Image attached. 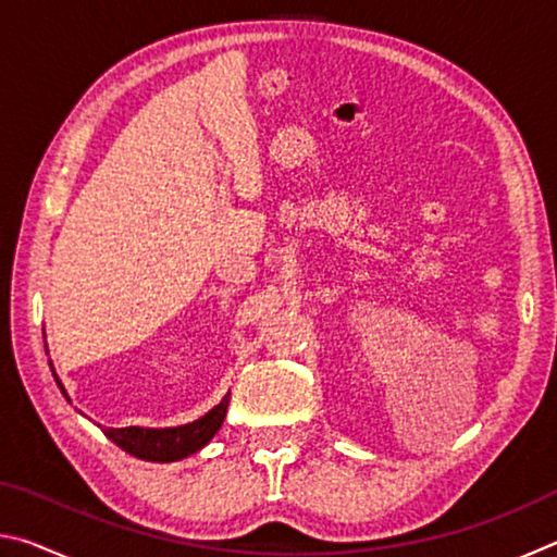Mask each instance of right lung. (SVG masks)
Instances as JSON below:
<instances>
[{"mask_svg":"<svg viewBox=\"0 0 557 557\" xmlns=\"http://www.w3.org/2000/svg\"><path fill=\"white\" fill-rule=\"evenodd\" d=\"M53 371V369H51ZM53 379L59 383L61 393L65 395L63 383L59 381V375L53 371ZM69 398V395H65ZM228 398H225L215 405L213 410H209L203 418L188 422V425H178V428H102V432L115 442L117 447H122L132 457L147 459V461H178L194 451L203 449L209 445L211 437L221 430L223 420H225V410H228Z\"/></svg>","mask_w":557,"mask_h":557,"instance_id":"add662e5","label":"right lung"}]
</instances>
